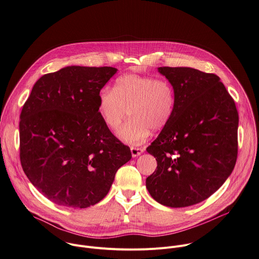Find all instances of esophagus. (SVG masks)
I'll use <instances>...</instances> for the list:
<instances>
[{
	"label": "esophagus",
	"mask_w": 259,
	"mask_h": 259,
	"mask_svg": "<svg viewBox=\"0 0 259 259\" xmlns=\"http://www.w3.org/2000/svg\"><path fill=\"white\" fill-rule=\"evenodd\" d=\"M144 151H145L144 148H139V147H132V148H131V152H132L133 157H138V156H140Z\"/></svg>",
	"instance_id": "34e87169"
}]
</instances>
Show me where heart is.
<instances>
[{
	"label": "heart",
	"instance_id": "b5f03b06",
	"mask_svg": "<svg viewBox=\"0 0 259 259\" xmlns=\"http://www.w3.org/2000/svg\"><path fill=\"white\" fill-rule=\"evenodd\" d=\"M176 106V92L166 79L127 74L116 80L114 88L104 87L98 96V111L106 126L132 145L145 142L152 131L160 132L171 121Z\"/></svg>",
	"mask_w": 259,
	"mask_h": 259
}]
</instances>
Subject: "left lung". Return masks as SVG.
Segmentation results:
<instances>
[{"label": "left lung", "instance_id": "8db88e82", "mask_svg": "<svg viewBox=\"0 0 259 259\" xmlns=\"http://www.w3.org/2000/svg\"><path fill=\"white\" fill-rule=\"evenodd\" d=\"M172 83L170 123L147 148L157 168L146 179L152 197L171 207L198 203L232 173L238 154V111L220 78L192 68L160 67Z\"/></svg>", "mask_w": 259, "mask_h": 259}]
</instances>
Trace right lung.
I'll list each match as a JSON object with an SVG mask.
<instances>
[{
    "label": "right lung",
    "mask_w": 259,
    "mask_h": 259,
    "mask_svg": "<svg viewBox=\"0 0 259 259\" xmlns=\"http://www.w3.org/2000/svg\"><path fill=\"white\" fill-rule=\"evenodd\" d=\"M112 67H66L34 84L20 114V162L30 182L51 201L87 207L108 193L131 150L98 111Z\"/></svg>",
    "instance_id": "obj_1"
}]
</instances>
